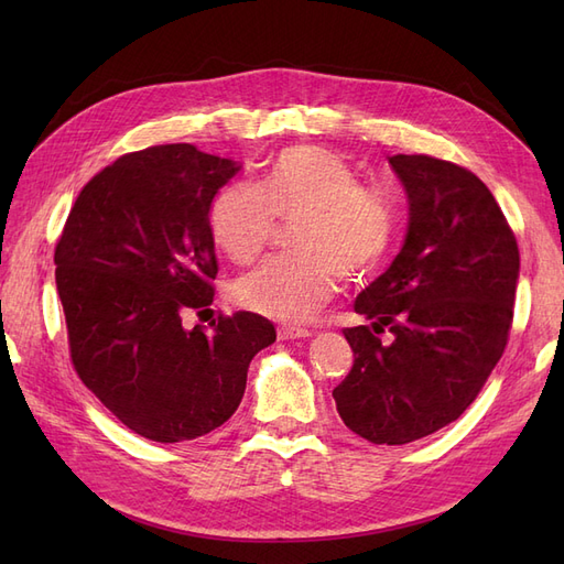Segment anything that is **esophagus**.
Here are the masks:
<instances>
[{
	"instance_id": "34e87169",
	"label": "esophagus",
	"mask_w": 564,
	"mask_h": 564,
	"mask_svg": "<svg viewBox=\"0 0 564 564\" xmlns=\"http://www.w3.org/2000/svg\"><path fill=\"white\" fill-rule=\"evenodd\" d=\"M278 336H280V340H294V338H308V336H313V332L301 329V327H280Z\"/></svg>"
}]
</instances>
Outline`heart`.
<instances>
[{
  "label": "heart",
  "instance_id": "obj_1",
  "mask_svg": "<svg viewBox=\"0 0 564 564\" xmlns=\"http://www.w3.org/2000/svg\"><path fill=\"white\" fill-rule=\"evenodd\" d=\"M294 220L299 253L275 256L232 284L235 301L270 319L299 324L327 303L340 272L365 278L377 270L398 235V209L377 185L357 183L355 169L317 145L286 148L259 185L235 181L212 204L216 247L237 263L251 261L278 226Z\"/></svg>",
  "mask_w": 564,
  "mask_h": 564
}]
</instances>
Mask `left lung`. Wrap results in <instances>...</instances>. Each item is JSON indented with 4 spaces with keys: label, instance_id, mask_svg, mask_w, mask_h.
<instances>
[{
    "label": "left lung",
    "instance_id": "left-lung-1",
    "mask_svg": "<svg viewBox=\"0 0 564 564\" xmlns=\"http://www.w3.org/2000/svg\"><path fill=\"white\" fill-rule=\"evenodd\" d=\"M404 185V245L355 299L371 319L344 332L355 362L338 416L373 445H406L466 412L501 360L520 251L489 187L429 155L388 158ZM388 328L390 345L378 334Z\"/></svg>",
    "mask_w": 564,
    "mask_h": 564
}]
</instances>
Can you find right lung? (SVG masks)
Segmentation results:
<instances>
[{
  "label": "right lung",
  "instance_id": "add662e5",
  "mask_svg": "<svg viewBox=\"0 0 564 564\" xmlns=\"http://www.w3.org/2000/svg\"><path fill=\"white\" fill-rule=\"evenodd\" d=\"M242 164L191 143L119 158L79 193L56 247L73 365L127 429L155 442L212 433L240 406L253 355L275 344L240 311L187 329L216 278L209 212Z\"/></svg>",
  "mask_w": 564,
  "mask_h": 564
}]
</instances>
